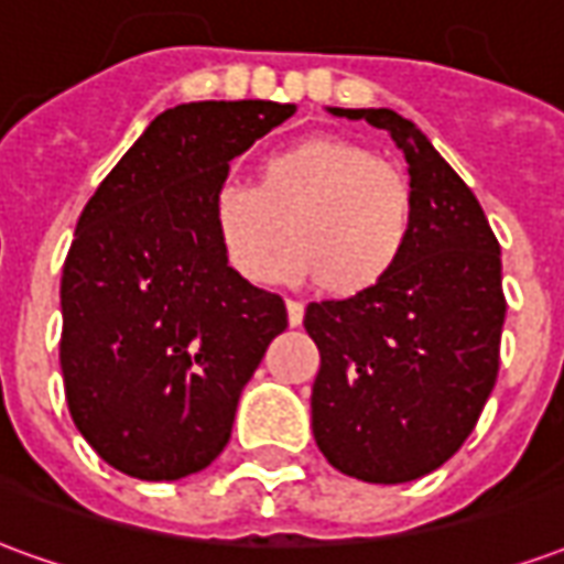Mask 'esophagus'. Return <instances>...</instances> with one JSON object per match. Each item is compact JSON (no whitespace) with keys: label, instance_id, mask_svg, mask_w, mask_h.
I'll return each mask as SVG.
<instances>
[{"label":"esophagus","instance_id":"1","mask_svg":"<svg viewBox=\"0 0 564 564\" xmlns=\"http://www.w3.org/2000/svg\"><path fill=\"white\" fill-rule=\"evenodd\" d=\"M286 319H290V326H302V319H305V305L302 302H286Z\"/></svg>","mask_w":564,"mask_h":564}]
</instances>
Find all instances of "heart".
<instances>
[{
	"label": "heart",
	"instance_id": "b5f03b06",
	"mask_svg": "<svg viewBox=\"0 0 564 564\" xmlns=\"http://www.w3.org/2000/svg\"><path fill=\"white\" fill-rule=\"evenodd\" d=\"M223 257L245 281L265 283L286 238V274L354 299L402 265L414 238V196L392 165L354 141L311 135L265 153L253 186L223 184L210 205Z\"/></svg>",
	"mask_w": 564,
	"mask_h": 564
}]
</instances>
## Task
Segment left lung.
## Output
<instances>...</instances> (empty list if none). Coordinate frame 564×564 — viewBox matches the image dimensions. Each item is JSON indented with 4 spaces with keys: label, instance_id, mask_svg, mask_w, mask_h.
Segmentation results:
<instances>
[{
    "label": "left lung",
    "instance_id": "8db88e82",
    "mask_svg": "<svg viewBox=\"0 0 564 564\" xmlns=\"http://www.w3.org/2000/svg\"><path fill=\"white\" fill-rule=\"evenodd\" d=\"M387 129L408 160L414 238L387 281L311 302L319 350L314 441L347 477L408 484L465 444L498 378L501 250L480 202L423 132L390 108H329Z\"/></svg>",
    "mask_w": 564,
    "mask_h": 564
}]
</instances>
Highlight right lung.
Masks as SVG:
<instances>
[{"mask_svg": "<svg viewBox=\"0 0 564 564\" xmlns=\"http://www.w3.org/2000/svg\"><path fill=\"white\" fill-rule=\"evenodd\" d=\"M295 105L241 99L162 111L80 210L59 302L68 414L139 480H181L229 444L274 335L281 295L226 262L210 205L229 162Z\"/></svg>", "mask_w": 564, "mask_h": 564, "instance_id": "obj_1", "label": "right lung"}]
</instances>
